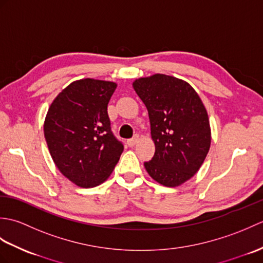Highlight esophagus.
<instances>
[{
  "mask_svg": "<svg viewBox=\"0 0 263 263\" xmlns=\"http://www.w3.org/2000/svg\"><path fill=\"white\" fill-rule=\"evenodd\" d=\"M138 141H139V136H135L132 139H128V140L126 141V143L130 147H133V146H136V144L138 143Z\"/></svg>",
  "mask_w": 263,
  "mask_h": 263,
  "instance_id": "esophagus-1",
  "label": "esophagus"
}]
</instances>
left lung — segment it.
I'll list each match as a JSON object with an SVG mask.
<instances>
[{"instance_id": "1", "label": "left lung", "mask_w": 263, "mask_h": 263, "mask_svg": "<svg viewBox=\"0 0 263 263\" xmlns=\"http://www.w3.org/2000/svg\"><path fill=\"white\" fill-rule=\"evenodd\" d=\"M132 86L148 109L156 147L146 171L165 186L181 185L199 171L210 148L202 100L186 81L166 74L140 78Z\"/></svg>"}]
</instances>
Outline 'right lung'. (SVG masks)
<instances>
[{
    "label": "right lung",
    "mask_w": 263,
    "mask_h": 263,
    "mask_svg": "<svg viewBox=\"0 0 263 263\" xmlns=\"http://www.w3.org/2000/svg\"><path fill=\"white\" fill-rule=\"evenodd\" d=\"M116 87L90 78L73 81L48 108L44 136L49 154L59 171L80 187L107 180L124 149L110 130L107 113Z\"/></svg>",
    "instance_id": "1"
}]
</instances>
